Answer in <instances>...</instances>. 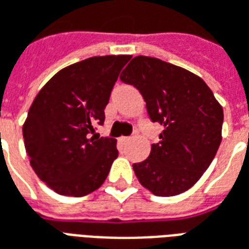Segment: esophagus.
Listing matches in <instances>:
<instances>
[{"instance_id": "esophagus-1", "label": "esophagus", "mask_w": 249, "mask_h": 249, "mask_svg": "<svg viewBox=\"0 0 249 249\" xmlns=\"http://www.w3.org/2000/svg\"><path fill=\"white\" fill-rule=\"evenodd\" d=\"M130 139H131L130 137H121V138H119V142L124 144V143H127Z\"/></svg>"}]
</instances>
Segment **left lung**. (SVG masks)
I'll list each match as a JSON object with an SVG mask.
<instances>
[{"instance_id":"1","label":"left lung","mask_w":249,"mask_h":249,"mask_svg":"<svg viewBox=\"0 0 249 249\" xmlns=\"http://www.w3.org/2000/svg\"><path fill=\"white\" fill-rule=\"evenodd\" d=\"M121 80L139 89L150 119L163 126L150 156L133 165L138 181L160 197L184 193L217 153L223 107L200 76L156 57H134Z\"/></svg>"}]
</instances>
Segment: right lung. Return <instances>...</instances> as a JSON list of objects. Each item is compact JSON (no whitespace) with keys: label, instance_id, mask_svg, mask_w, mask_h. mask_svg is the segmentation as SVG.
Returning a JSON list of instances; mask_svg holds the SVG:
<instances>
[{"label":"right lung","instance_id":"right-lung-1","mask_svg":"<svg viewBox=\"0 0 249 249\" xmlns=\"http://www.w3.org/2000/svg\"><path fill=\"white\" fill-rule=\"evenodd\" d=\"M131 56H95L51 77L32 103L22 137L37 177L56 193L82 197L102 186L118 157L116 139L94 134L119 72Z\"/></svg>","mask_w":249,"mask_h":249}]
</instances>
